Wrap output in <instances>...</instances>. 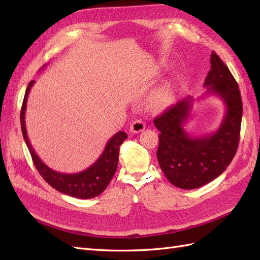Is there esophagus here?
<instances>
[{"mask_svg": "<svg viewBox=\"0 0 260 260\" xmlns=\"http://www.w3.org/2000/svg\"><path fill=\"white\" fill-rule=\"evenodd\" d=\"M145 126H146L145 123L142 119H136V120L133 121V123L131 124L129 131L132 132V133H134V134L141 133V132H143V131L145 129Z\"/></svg>", "mask_w": 260, "mask_h": 260, "instance_id": "obj_1", "label": "esophagus"}]
</instances>
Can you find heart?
Masks as SVG:
<instances>
[{
	"instance_id": "1",
	"label": "heart",
	"mask_w": 260,
	"mask_h": 260,
	"mask_svg": "<svg viewBox=\"0 0 260 260\" xmlns=\"http://www.w3.org/2000/svg\"><path fill=\"white\" fill-rule=\"evenodd\" d=\"M174 101V91L171 85L165 86L163 89L159 90L153 98L154 105L158 107H167Z\"/></svg>"
}]
</instances>
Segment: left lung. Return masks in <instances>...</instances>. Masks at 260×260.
Segmentation results:
<instances>
[{"instance_id":"left-lung-1","label":"left lung","mask_w":260,"mask_h":260,"mask_svg":"<svg viewBox=\"0 0 260 260\" xmlns=\"http://www.w3.org/2000/svg\"><path fill=\"white\" fill-rule=\"evenodd\" d=\"M210 63L204 95L218 96L225 105L219 128L198 137L184 129L194 103L192 97L183 98L154 119L161 132L156 152L159 167L171 183L184 190L197 189L223 173L239 144L242 102L238 84L215 52L211 53Z\"/></svg>"}]
</instances>
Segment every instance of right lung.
<instances>
[{
	"mask_svg": "<svg viewBox=\"0 0 260 260\" xmlns=\"http://www.w3.org/2000/svg\"><path fill=\"white\" fill-rule=\"evenodd\" d=\"M35 84V80L30 81L25 90V95L22 104L20 120H21V128L25 144L29 148V152L32 156V161L35 163L38 172L48 182L53 189L74 198L78 199H91L97 197L106 189L109 184L110 180L117 170L118 165V155H119V146L121 145L126 139L127 134L124 132H118L116 133L112 139L107 143L106 147L103 154L97 161L90 165L89 168L81 171L78 173H61L57 172L50 169L41 161V158L37 155V153L32 148L29 137L26 134L25 128V109H26V102L27 95H29L31 87Z\"/></svg>",
	"mask_w": 260,
	"mask_h": 260,
	"instance_id": "add662e5",
	"label": "right lung"
}]
</instances>
